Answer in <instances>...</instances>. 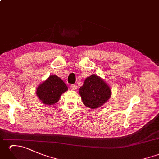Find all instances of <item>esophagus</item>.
<instances>
[{"label":"esophagus","instance_id":"obj_1","mask_svg":"<svg viewBox=\"0 0 159 159\" xmlns=\"http://www.w3.org/2000/svg\"><path fill=\"white\" fill-rule=\"evenodd\" d=\"M70 88L72 89H73V90H75L77 88V86H76V85H74V84H72V85H70Z\"/></svg>","mask_w":159,"mask_h":159}]
</instances>
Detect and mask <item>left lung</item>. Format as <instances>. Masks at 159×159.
<instances>
[{
    "mask_svg": "<svg viewBox=\"0 0 159 159\" xmlns=\"http://www.w3.org/2000/svg\"><path fill=\"white\" fill-rule=\"evenodd\" d=\"M79 94L83 102L91 109H97L110 98L111 91L107 84L96 75L87 78L80 87Z\"/></svg>",
    "mask_w": 159,
    "mask_h": 159,
    "instance_id": "1",
    "label": "left lung"
}]
</instances>
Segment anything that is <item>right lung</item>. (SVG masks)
<instances>
[{
    "mask_svg": "<svg viewBox=\"0 0 159 159\" xmlns=\"http://www.w3.org/2000/svg\"><path fill=\"white\" fill-rule=\"evenodd\" d=\"M67 90V85L59 77L51 75L38 86L37 95L42 102L50 105L58 102L61 95Z\"/></svg>",
    "mask_w": 159,
    "mask_h": 159,
    "instance_id": "1",
    "label": "right lung"
}]
</instances>
